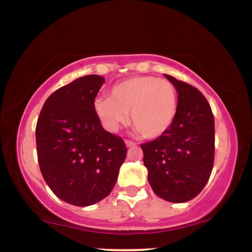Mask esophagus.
<instances>
[{
    "label": "esophagus",
    "mask_w": 252,
    "mask_h": 252,
    "mask_svg": "<svg viewBox=\"0 0 252 252\" xmlns=\"http://www.w3.org/2000/svg\"><path fill=\"white\" fill-rule=\"evenodd\" d=\"M126 147H135L136 146V143L134 142V141H130V140H126Z\"/></svg>",
    "instance_id": "esophagus-1"
}]
</instances>
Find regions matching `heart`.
I'll return each mask as SVG.
<instances>
[{
	"label": "heart",
	"mask_w": 252,
	"mask_h": 252,
	"mask_svg": "<svg viewBox=\"0 0 252 252\" xmlns=\"http://www.w3.org/2000/svg\"><path fill=\"white\" fill-rule=\"evenodd\" d=\"M178 90L168 79L137 76L116 84L110 98L99 97L94 108L106 130L116 132L128 121L144 138H158L170 128L178 112Z\"/></svg>",
	"instance_id": "obj_1"
}]
</instances>
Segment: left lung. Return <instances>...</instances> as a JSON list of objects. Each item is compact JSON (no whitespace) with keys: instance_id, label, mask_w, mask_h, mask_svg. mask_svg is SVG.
Here are the masks:
<instances>
[{"instance_id":"8db88e82","label":"left lung","mask_w":252,"mask_h":252,"mask_svg":"<svg viewBox=\"0 0 252 252\" xmlns=\"http://www.w3.org/2000/svg\"><path fill=\"white\" fill-rule=\"evenodd\" d=\"M164 76L178 90V112L163 135L141 144L143 163L156 195L170 202H186L201 192L212 172L215 117L198 89Z\"/></svg>"}]
</instances>
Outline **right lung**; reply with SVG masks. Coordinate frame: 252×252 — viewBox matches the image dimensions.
Masks as SVG:
<instances>
[{"instance_id": "add662e5", "label": "right lung", "mask_w": 252, "mask_h": 252, "mask_svg": "<svg viewBox=\"0 0 252 252\" xmlns=\"http://www.w3.org/2000/svg\"><path fill=\"white\" fill-rule=\"evenodd\" d=\"M104 78L84 76L54 91L35 128L40 170L58 198L90 206L110 194L126 160L122 137L106 131L94 103Z\"/></svg>"}]
</instances>
